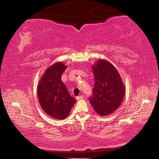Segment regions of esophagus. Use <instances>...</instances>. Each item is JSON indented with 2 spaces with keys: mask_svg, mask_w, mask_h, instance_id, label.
Wrapping results in <instances>:
<instances>
[{
  "mask_svg": "<svg viewBox=\"0 0 159 159\" xmlns=\"http://www.w3.org/2000/svg\"><path fill=\"white\" fill-rule=\"evenodd\" d=\"M83 98H84V96H83V95H80V96H79L76 97V100H80L83 99Z\"/></svg>",
  "mask_w": 159,
  "mask_h": 159,
  "instance_id": "34e87169",
  "label": "esophagus"
}]
</instances>
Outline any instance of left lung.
Segmentation results:
<instances>
[{"mask_svg": "<svg viewBox=\"0 0 159 159\" xmlns=\"http://www.w3.org/2000/svg\"><path fill=\"white\" fill-rule=\"evenodd\" d=\"M94 76L93 96L89 102L97 114L106 116L120 106L125 96V85L115 66L104 59L92 66Z\"/></svg>", "mask_w": 159, "mask_h": 159, "instance_id": "1", "label": "left lung"}]
</instances>
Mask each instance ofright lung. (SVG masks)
Listing matches in <instances>:
<instances>
[{"label": "right lung", "instance_id": "1", "mask_svg": "<svg viewBox=\"0 0 159 159\" xmlns=\"http://www.w3.org/2000/svg\"><path fill=\"white\" fill-rule=\"evenodd\" d=\"M66 67L62 62L50 66L38 84L37 93L41 107L48 115L57 120L65 119L76 102L61 80V75Z\"/></svg>", "mask_w": 159, "mask_h": 159}]
</instances>
